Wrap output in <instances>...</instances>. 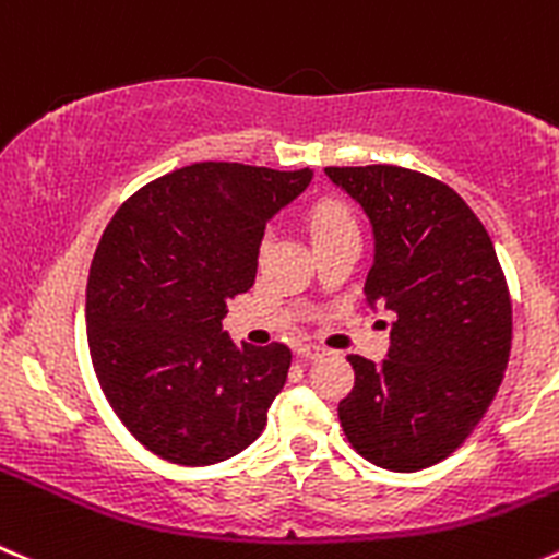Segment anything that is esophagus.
Here are the masks:
<instances>
[{
	"mask_svg": "<svg viewBox=\"0 0 559 559\" xmlns=\"http://www.w3.org/2000/svg\"><path fill=\"white\" fill-rule=\"evenodd\" d=\"M299 356L301 359H321V356H326V350L321 345H301Z\"/></svg>",
	"mask_w": 559,
	"mask_h": 559,
	"instance_id": "1",
	"label": "esophagus"
}]
</instances>
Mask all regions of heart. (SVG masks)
<instances>
[{
  "label": "heart",
  "instance_id": "1",
  "mask_svg": "<svg viewBox=\"0 0 559 559\" xmlns=\"http://www.w3.org/2000/svg\"><path fill=\"white\" fill-rule=\"evenodd\" d=\"M307 230H310L312 243H321L326 238L343 236V233H356V222L350 211L337 200H318L307 211Z\"/></svg>",
  "mask_w": 559,
  "mask_h": 559
}]
</instances>
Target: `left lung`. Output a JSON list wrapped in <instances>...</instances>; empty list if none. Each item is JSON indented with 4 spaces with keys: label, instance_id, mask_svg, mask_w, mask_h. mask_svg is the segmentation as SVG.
<instances>
[{
    "label": "left lung",
    "instance_id": "obj_1",
    "mask_svg": "<svg viewBox=\"0 0 559 559\" xmlns=\"http://www.w3.org/2000/svg\"><path fill=\"white\" fill-rule=\"evenodd\" d=\"M326 175L373 227L365 305L390 316L386 359L348 356L340 425L370 464L425 469L464 444L502 384L508 285L486 227L442 180L390 164Z\"/></svg>",
    "mask_w": 559,
    "mask_h": 559
}]
</instances>
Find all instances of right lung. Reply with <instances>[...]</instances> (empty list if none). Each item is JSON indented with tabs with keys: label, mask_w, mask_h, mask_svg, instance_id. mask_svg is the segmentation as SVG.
<instances>
[{
	"label": "right lung",
	"mask_w": 559,
	"mask_h": 559,
	"mask_svg": "<svg viewBox=\"0 0 559 559\" xmlns=\"http://www.w3.org/2000/svg\"><path fill=\"white\" fill-rule=\"evenodd\" d=\"M310 180V167L200 162L147 183L106 225L87 276L90 356L151 453L211 466L263 433L290 348L236 343L222 318L254 285L265 222Z\"/></svg>",
	"instance_id": "1"
}]
</instances>
